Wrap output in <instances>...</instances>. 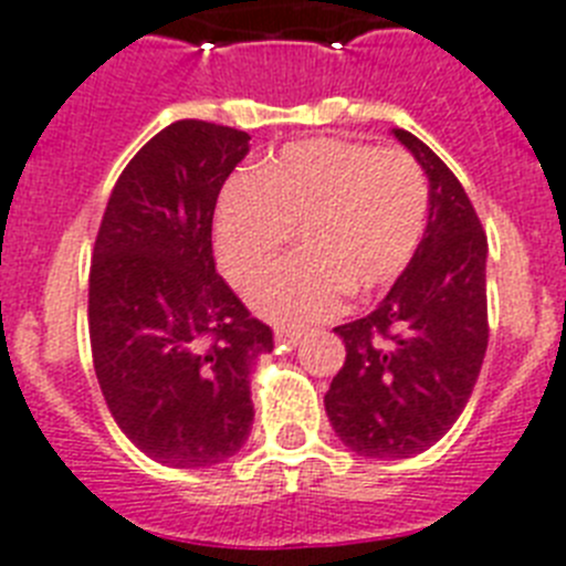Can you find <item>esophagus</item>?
<instances>
[{"instance_id":"obj_1","label":"esophagus","mask_w":566,"mask_h":566,"mask_svg":"<svg viewBox=\"0 0 566 566\" xmlns=\"http://www.w3.org/2000/svg\"><path fill=\"white\" fill-rule=\"evenodd\" d=\"M274 340H277V346H297V343L303 340V332L297 329H289V326H280V329H274Z\"/></svg>"}]
</instances>
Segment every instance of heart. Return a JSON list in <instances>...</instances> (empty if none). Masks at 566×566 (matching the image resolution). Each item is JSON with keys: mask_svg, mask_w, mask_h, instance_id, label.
<instances>
[{"mask_svg": "<svg viewBox=\"0 0 566 566\" xmlns=\"http://www.w3.org/2000/svg\"><path fill=\"white\" fill-rule=\"evenodd\" d=\"M429 220V180L400 148L343 137L286 145L220 191L214 254L234 286H251L286 251L301 254L265 277L251 303L289 326L326 321L346 292L369 297L407 272Z\"/></svg>", "mask_w": 566, "mask_h": 566, "instance_id": "obj_1", "label": "heart"}]
</instances>
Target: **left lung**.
I'll return each instance as SVG.
<instances>
[{
  "label": "left lung",
  "instance_id": "left-lung-1",
  "mask_svg": "<svg viewBox=\"0 0 566 566\" xmlns=\"http://www.w3.org/2000/svg\"><path fill=\"white\" fill-rule=\"evenodd\" d=\"M429 177L421 249L375 312L337 326L346 364L323 398L332 429L366 458H412L458 421L484 364L486 234L438 154L395 128Z\"/></svg>",
  "mask_w": 566,
  "mask_h": 566
}]
</instances>
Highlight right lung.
Wrapping results in <instances>:
<instances>
[{
	"instance_id": "add662e5",
	"label": "right lung",
	"mask_w": 566,
	"mask_h": 566,
	"mask_svg": "<svg viewBox=\"0 0 566 566\" xmlns=\"http://www.w3.org/2000/svg\"><path fill=\"white\" fill-rule=\"evenodd\" d=\"M249 134L177 119L134 154L96 231L88 280L94 371L117 427L168 467H211L249 438V378L274 349L214 269L220 188Z\"/></svg>"
}]
</instances>
